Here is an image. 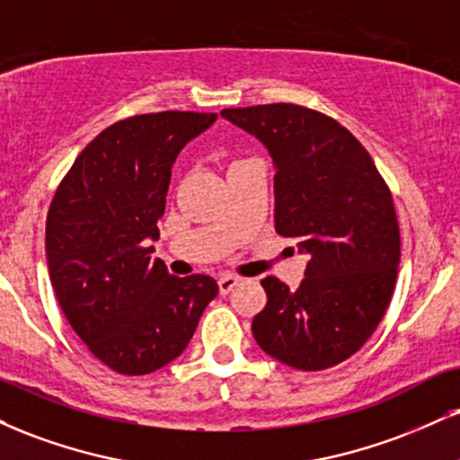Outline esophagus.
<instances>
[{
	"label": "esophagus",
	"mask_w": 460,
	"mask_h": 460,
	"mask_svg": "<svg viewBox=\"0 0 460 460\" xmlns=\"http://www.w3.org/2000/svg\"><path fill=\"white\" fill-rule=\"evenodd\" d=\"M237 283H240V279H237V276L225 274V276H220L218 289H220V293H223V296H226V293L234 291V287H237Z\"/></svg>",
	"instance_id": "34e87169"
}]
</instances>
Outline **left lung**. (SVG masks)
Returning a JSON list of instances; mask_svg holds the SVG:
<instances>
[{"label":"left lung","mask_w":460,"mask_h":460,"mask_svg":"<svg viewBox=\"0 0 460 460\" xmlns=\"http://www.w3.org/2000/svg\"><path fill=\"white\" fill-rule=\"evenodd\" d=\"M274 160L276 234L308 252L291 291L261 280L268 304L252 319L259 347L297 370L351 358L388 311L401 261L392 192L373 158L345 126L291 102L223 109Z\"/></svg>","instance_id":"8db88e82"}]
</instances>
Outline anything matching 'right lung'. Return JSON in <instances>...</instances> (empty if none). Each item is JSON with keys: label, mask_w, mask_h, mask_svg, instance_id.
Returning a JSON list of instances; mask_svg holds the SVG:
<instances>
[{"label": "right lung", "mask_w": 460, "mask_h": 460, "mask_svg": "<svg viewBox=\"0 0 460 460\" xmlns=\"http://www.w3.org/2000/svg\"><path fill=\"white\" fill-rule=\"evenodd\" d=\"M216 113L160 111L104 128L76 156L47 214V261L59 306L93 356L119 375L175 359L218 293L212 276H171L152 257L171 167Z\"/></svg>", "instance_id": "right-lung-1"}]
</instances>
